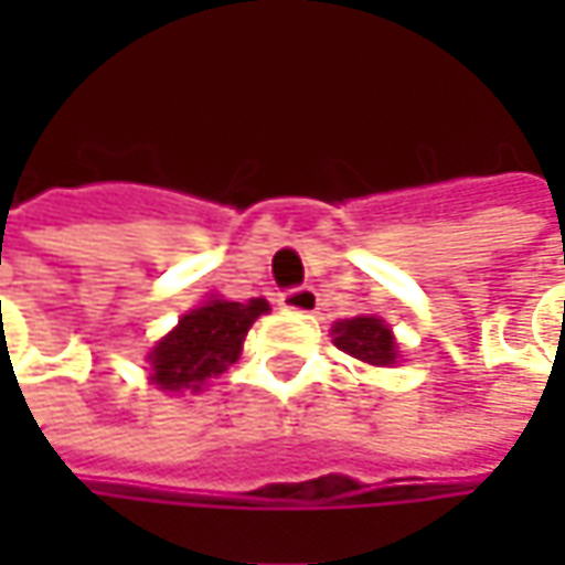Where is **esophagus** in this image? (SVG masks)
I'll return each instance as SVG.
<instances>
[{
    "mask_svg": "<svg viewBox=\"0 0 565 565\" xmlns=\"http://www.w3.org/2000/svg\"><path fill=\"white\" fill-rule=\"evenodd\" d=\"M317 301L320 298H317L315 286H292V289H286V292L279 295V305L286 311H298V315H315Z\"/></svg>",
    "mask_w": 565,
    "mask_h": 565,
    "instance_id": "obj_1",
    "label": "esophagus"
}]
</instances>
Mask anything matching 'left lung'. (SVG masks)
I'll return each instance as SVG.
<instances>
[{
    "instance_id": "left-lung-1",
    "label": "left lung",
    "mask_w": 565,
    "mask_h": 565,
    "mask_svg": "<svg viewBox=\"0 0 565 565\" xmlns=\"http://www.w3.org/2000/svg\"><path fill=\"white\" fill-rule=\"evenodd\" d=\"M333 342L345 355L367 361V364H393L396 361V339L390 327L377 317H352L333 327Z\"/></svg>"
}]
</instances>
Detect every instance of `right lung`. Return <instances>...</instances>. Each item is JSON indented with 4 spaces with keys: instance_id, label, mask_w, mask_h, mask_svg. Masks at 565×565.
Listing matches in <instances>:
<instances>
[{
    "instance_id": "obj_1",
    "label": "right lung",
    "mask_w": 565,
    "mask_h": 565,
    "mask_svg": "<svg viewBox=\"0 0 565 565\" xmlns=\"http://www.w3.org/2000/svg\"><path fill=\"white\" fill-rule=\"evenodd\" d=\"M267 311L270 305L264 298H250L248 305L216 298L188 311L150 352L153 383L160 390H201L206 377L223 374L238 359L250 323Z\"/></svg>"
}]
</instances>
